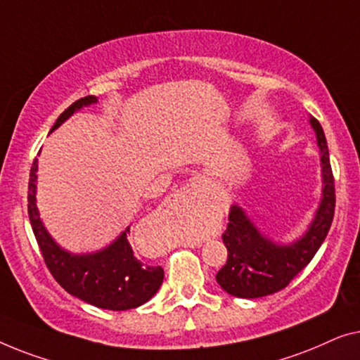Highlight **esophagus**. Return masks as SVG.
<instances>
[{
	"label": "esophagus",
	"mask_w": 360,
	"mask_h": 360,
	"mask_svg": "<svg viewBox=\"0 0 360 360\" xmlns=\"http://www.w3.org/2000/svg\"><path fill=\"white\" fill-rule=\"evenodd\" d=\"M199 191H200V186H197V184H194V182H192V184H187L184 187H181L179 197H182V199H184V197H194V195H197V192H199Z\"/></svg>",
	"instance_id": "34e87169"
}]
</instances>
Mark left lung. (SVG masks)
Masks as SVG:
<instances>
[{
	"label": "left lung",
	"instance_id": "obj_1",
	"mask_svg": "<svg viewBox=\"0 0 360 360\" xmlns=\"http://www.w3.org/2000/svg\"><path fill=\"white\" fill-rule=\"evenodd\" d=\"M321 155L323 197L310 229L290 245L267 240L238 205H231L229 225L221 238L229 250L226 264L215 279L225 292L240 298L266 297L285 288L290 281L313 259L331 229L336 194L326 136L320 122L310 117Z\"/></svg>",
	"mask_w": 360,
	"mask_h": 360
}]
</instances>
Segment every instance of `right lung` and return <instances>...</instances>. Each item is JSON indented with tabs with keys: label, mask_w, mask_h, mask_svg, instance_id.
<instances>
[{
	"label": "right lung",
	"mask_w": 360,
	"mask_h": 360,
	"mask_svg": "<svg viewBox=\"0 0 360 360\" xmlns=\"http://www.w3.org/2000/svg\"><path fill=\"white\" fill-rule=\"evenodd\" d=\"M98 103L94 96L81 98L60 114L52 127L58 129L73 112L83 105ZM37 158L30 168L27 212L35 240L39 243L45 264L50 274L65 290L79 300L104 310L124 311L143 305L158 292L165 279L161 266H146L136 259L127 240L130 226L122 231L112 245L91 255H72L52 240L45 230L35 205V187H37Z\"/></svg>",
	"instance_id": "obj_1"
}]
</instances>
